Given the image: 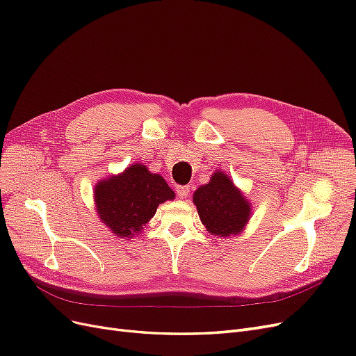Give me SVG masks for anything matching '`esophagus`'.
<instances>
[{
    "instance_id": "obj_1",
    "label": "esophagus",
    "mask_w": 356,
    "mask_h": 356,
    "mask_svg": "<svg viewBox=\"0 0 356 356\" xmlns=\"http://www.w3.org/2000/svg\"><path fill=\"white\" fill-rule=\"evenodd\" d=\"M189 192H191V186H181V185H179V186H176V193H177V196L179 198H186V196H189Z\"/></svg>"
}]
</instances>
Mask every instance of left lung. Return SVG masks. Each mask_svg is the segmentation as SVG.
<instances>
[{
    "mask_svg": "<svg viewBox=\"0 0 356 356\" xmlns=\"http://www.w3.org/2000/svg\"><path fill=\"white\" fill-rule=\"evenodd\" d=\"M193 204L207 230L220 238L241 233L251 218V204L218 170L209 183L195 191Z\"/></svg>",
    "mask_w": 356,
    "mask_h": 356,
    "instance_id": "obj_1",
    "label": "left lung"
}]
</instances>
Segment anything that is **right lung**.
<instances>
[{
	"instance_id": "1",
	"label": "right lung",
	"mask_w": 356,
	"mask_h": 356,
	"mask_svg": "<svg viewBox=\"0 0 356 356\" xmlns=\"http://www.w3.org/2000/svg\"><path fill=\"white\" fill-rule=\"evenodd\" d=\"M94 195L101 221L123 239L138 234L158 205L175 200L165 180L142 164H131L122 175L101 180Z\"/></svg>"
}]
</instances>
